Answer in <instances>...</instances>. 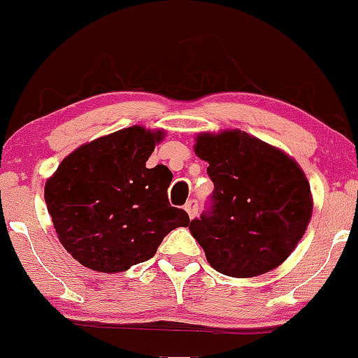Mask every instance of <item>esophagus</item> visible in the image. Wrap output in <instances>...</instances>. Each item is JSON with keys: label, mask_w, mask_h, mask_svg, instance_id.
<instances>
[{"label": "esophagus", "mask_w": 358, "mask_h": 358, "mask_svg": "<svg viewBox=\"0 0 358 358\" xmlns=\"http://www.w3.org/2000/svg\"><path fill=\"white\" fill-rule=\"evenodd\" d=\"M184 210L187 211V215H189V218H194V216L198 215V210H199L198 201H196V199H189L186 204H184Z\"/></svg>", "instance_id": "esophagus-1"}]
</instances>
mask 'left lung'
Instances as JSON below:
<instances>
[{
    "label": "left lung",
    "mask_w": 358,
    "mask_h": 358,
    "mask_svg": "<svg viewBox=\"0 0 358 358\" xmlns=\"http://www.w3.org/2000/svg\"><path fill=\"white\" fill-rule=\"evenodd\" d=\"M215 184L189 224L213 268L231 277L266 274L303 238L313 203L306 176L277 148L245 131L203 134L194 147Z\"/></svg>",
    "instance_id": "1"
}]
</instances>
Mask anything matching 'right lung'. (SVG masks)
Listing matches in <instances>:
<instances>
[{
    "label": "right lung",
    "instance_id": "add662e5",
    "mask_svg": "<svg viewBox=\"0 0 358 358\" xmlns=\"http://www.w3.org/2000/svg\"><path fill=\"white\" fill-rule=\"evenodd\" d=\"M162 131L142 127L103 136L72 152L45 184V203L60 243L83 266L123 272L152 259L164 236L187 227L171 206L166 166L147 169Z\"/></svg>",
    "mask_w": 358,
    "mask_h": 358
}]
</instances>
